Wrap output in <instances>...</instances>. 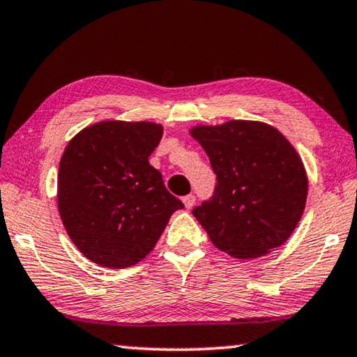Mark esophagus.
<instances>
[{"label":"esophagus","instance_id":"esophagus-1","mask_svg":"<svg viewBox=\"0 0 357 357\" xmlns=\"http://www.w3.org/2000/svg\"><path fill=\"white\" fill-rule=\"evenodd\" d=\"M195 201H196V196L195 195H187V196H183V204H185V208L187 209H191L195 206Z\"/></svg>","mask_w":357,"mask_h":357}]
</instances>
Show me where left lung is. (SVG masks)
Returning a JSON list of instances; mask_svg holds the SVG:
<instances>
[{"label": "left lung", "instance_id": "8db88e82", "mask_svg": "<svg viewBox=\"0 0 357 357\" xmlns=\"http://www.w3.org/2000/svg\"><path fill=\"white\" fill-rule=\"evenodd\" d=\"M191 137L209 156L217 183L193 215L220 251L251 259L283 245L301 219L307 177L277 128L252 121L198 126Z\"/></svg>", "mask_w": 357, "mask_h": 357}]
</instances>
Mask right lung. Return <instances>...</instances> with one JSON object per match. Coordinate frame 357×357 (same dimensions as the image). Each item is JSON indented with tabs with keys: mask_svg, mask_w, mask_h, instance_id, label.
<instances>
[{
	"mask_svg": "<svg viewBox=\"0 0 357 357\" xmlns=\"http://www.w3.org/2000/svg\"><path fill=\"white\" fill-rule=\"evenodd\" d=\"M161 138L159 123L105 121L67 144L58 175L59 214L67 235L95 264L135 266L183 208L148 161Z\"/></svg>",
	"mask_w": 357,
	"mask_h": 357,
	"instance_id": "right-lung-1",
	"label": "right lung"
}]
</instances>
